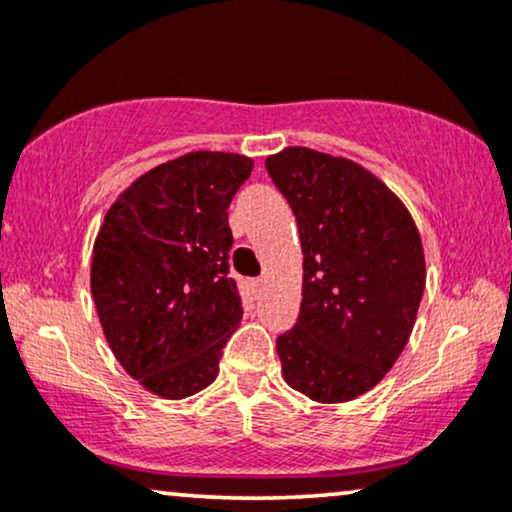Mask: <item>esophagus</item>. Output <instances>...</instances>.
<instances>
[{"label": "esophagus", "mask_w": 512, "mask_h": 512, "mask_svg": "<svg viewBox=\"0 0 512 512\" xmlns=\"http://www.w3.org/2000/svg\"><path fill=\"white\" fill-rule=\"evenodd\" d=\"M251 284H254V289H261V287H263V284H265V280H263V277H256V280H254V282H251Z\"/></svg>", "instance_id": "obj_1"}]
</instances>
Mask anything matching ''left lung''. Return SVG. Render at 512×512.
Masks as SVG:
<instances>
[{
	"instance_id": "obj_1",
	"label": "left lung",
	"mask_w": 512,
	"mask_h": 512,
	"mask_svg": "<svg viewBox=\"0 0 512 512\" xmlns=\"http://www.w3.org/2000/svg\"><path fill=\"white\" fill-rule=\"evenodd\" d=\"M265 169L296 216L303 249L298 320L277 336L284 381L315 402L376 386L409 341L426 287L414 218L360 164L284 148Z\"/></svg>"
}]
</instances>
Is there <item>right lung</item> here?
<instances>
[{"label": "right lung", "instance_id": "right-lung-1", "mask_svg": "<svg viewBox=\"0 0 512 512\" xmlns=\"http://www.w3.org/2000/svg\"><path fill=\"white\" fill-rule=\"evenodd\" d=\"M251 169L244 155L188 152L143 174L105 214L91 296L119 364L159 397L207 388L242 320L228 207Z\"/></svg>", "mask_w": 512, "mask_h": 512}]
</instances>
